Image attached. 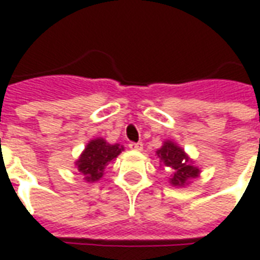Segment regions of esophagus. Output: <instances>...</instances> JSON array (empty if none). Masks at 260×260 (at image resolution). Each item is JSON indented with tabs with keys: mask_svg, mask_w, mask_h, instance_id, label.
Listing matches in <instances>:
<instances>
[{
	"mask_svg": "<svg viewBox=\"0 0 260 260\" xmlns=\"http://www.w3.org/2000/svg\"><path fill=\"white\" fill-rule=\"evenodd\" d=\"M129 149H131V150H135V152H141L142 149H143V143H142V142H138V143H134V142H131Z\"/></svg>",
	"mask_w": 260,
	"mask_h": 260,
	"instance_id": "34e87169",
	"label": "esophagus"
}]
</instances>
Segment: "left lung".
Wrapping results in <instances>:
<instances>
[{
	"label": "left lung",
	"mask_w": 260,
	"mask_h": 260,
	"mask_svg": "<svg viewBox=\"0 0 260 260\" xmlns=\"http://www.w3.org/2000/svg\"><path fill=\"white\" fill-rule=\"evenodd\" d=\"M156 156L160 160V166L169 167L173 171L170 177V184L173 186L182 188L201 174V169L196 167L195 161L174 141H164L161 147L156 150Z\"/></svg>",
	"instance_id": "obj_1"
}]
</instances>
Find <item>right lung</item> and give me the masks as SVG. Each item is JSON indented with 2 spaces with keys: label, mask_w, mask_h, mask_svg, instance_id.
Wrapping results in <instances>:
<instances>
[{
  "label": "right lung",
  "mask_w": 260,
  "mask_h": 260,
  "mask_svg": "<svg viewBox=\"0 0 260 260\" xmlns=\"http://www.w3.org/2000/svg\"><path fill=\"white\" fill-rule=\"evenodd\" d=\"M121 152H124L122 145H111L104 138L99 136L89 141L83 152L76 158L75 167L82 174L86 182H96L102 180L106 167L118 157Z\"/></svg>",
  "instance_id": "obj_1"
}]
</instances>
